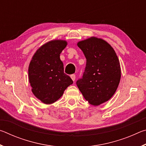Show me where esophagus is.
Listing matches in <instances>:
<instances>
[{"label":"esophagus","instance_id":"esophagus-1","mask_svg":"<svg viewBox=\"0 0 146 146\" xmlns=\"http://www.w3.org/2000/svg\"><path fill=\"white\" fill-rule=\"evenodd\" d=\"M70 77L71 78V79H72V80H73V81H75V78H76L75 75H74V74H73V75H70Z\"/></svg>","mask_w":146,"mask_h":146}]
</instances>
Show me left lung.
Returning <instances> with one entry per match:
<instances>
[{"label": "left lung", "instance_id": "8db88e82", "mask_svg": "<svg viewBox=\"0 0 146 146\" xmlns=\"http://www.w3.org/2000/svg\"><path fill=\"white\" fill-rule=\"evenodd\" d=\"M77 45L84 54L86 65L76 86L89 103L98 106L117 90L121 76L119 60L112 47L102 39L91 37Z\"/></svg>", "mask_w": 146, "mask_h": 146}]
</instances>
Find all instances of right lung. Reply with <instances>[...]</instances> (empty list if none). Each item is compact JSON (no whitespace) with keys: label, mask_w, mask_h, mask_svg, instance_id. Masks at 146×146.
Listing matches in <instances>:
<instances>
[{"label":"right lung","mask_w":146,"mask_h":146,"mask_svg":"<svg viewBox=\"0 0 146 146\" xmlns=\"http://www.w3.org/2000/svg\"><path fill=\"white\" fill-rule=\"evenodd\" d=\"M66 45L64 40H52L44 44L29 64V80L32 92L46 104L56 102L73 83L70 76L64 73L60 59V54Z\"/></svg>","instance_id":"obj_1"}]
</instances>
